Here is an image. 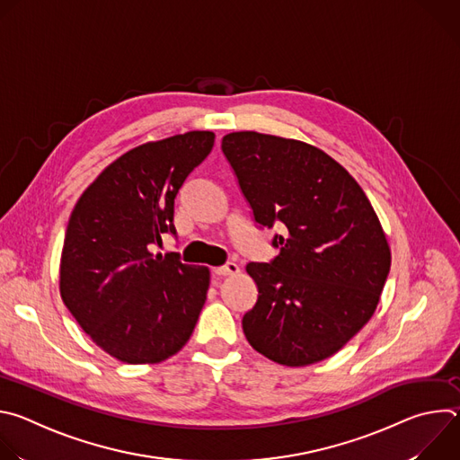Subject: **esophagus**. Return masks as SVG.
Wrapping results in <instances>:
<instances>
[{
    "instance_id": "1",
    "label": "esophagus",
    "mask_w": 460,
    "mask_h": 460,
    "mask_svg": "<svg viewBox=\"0 0 460 460\" xmlns=\"http://www.w3.org/2000/svg\"><path fill=\"white\" fill-rule=\"evenodd\" d=\"M213 273H215V277L236 275V273H238V266L234 264V261H227V264H224V266H220V268H215Z\"/></svg>"
}]
</instances>
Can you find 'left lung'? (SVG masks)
Instances as JSON below:
<instances>
[{
    "mask_svg": "<svg viewBox=\"0 0 460 460\" xmlns=\"http://www.w3.org/2000/svg\"><path fill=\"white\" fill-rule=\"evenodd\" d=\"M258 229L282 226L270 261H251L258 288L242 318L247 342L284 366L335 355L371 318L389 275L382 226L355 178L323 151L252 130L222 140Z\"/></svg>",
    "mask_w": 460,
    "mask_h": 460,
    "instance_id": "left-lung-1",
    "label": "left lung"
}]
</instances>
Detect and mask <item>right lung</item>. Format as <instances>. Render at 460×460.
I'll return each mask as SVG.
<instances>
[{
  "instance_id": "obj_1",
  "label": "right lung",
  "mask_w": 460,
  "mask_h": 460,
  "mask_svg": "<svg viewBox=\"0 0 460 460\" xmlns=\"http://www.w3.org/2000/svg\"><path fill=\"white\" fill-rule=\"evenodd\" d=\"M213 146L209 130L140 146L112 162L73 209L61 298L93 342L121 362L165 360L185 346L200 316L209 270L151 249L165 234L176 236V194Z\"/></svg>"
}]
</instances>
